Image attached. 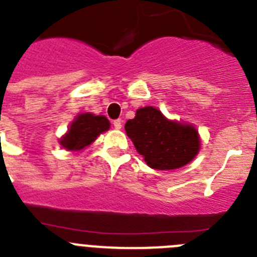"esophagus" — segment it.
Masks as SVG:
<instances>
[{
	"label": "esophagus",
	"mask_w": 257,
	"mask_h": 257,
	"mask_svg": "<svg viewBox=\"0 0 257 257\" xmlns=\"http://www.w3.org/2000/svg\"><path fill=\"white\" fill-rule=\"evenodd\" d=\"M113 126H114L115 130H121V128H122V121H121V119H115V121H113Z\"/></svg>",
	"instance_id": "1"
}]
</instances>
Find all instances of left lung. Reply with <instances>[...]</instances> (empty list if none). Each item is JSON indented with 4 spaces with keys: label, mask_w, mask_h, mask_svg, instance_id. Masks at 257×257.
Wrapping results in <instances>:
<instances>
[{
    "label": "left lung",
    "mask_w": 257,
    "mask_h": 257,
    "mask_svg": "<svg viewBox=\"0 0 257 257\" xmlns=\"http://www.w3.org/2000/svg\"><path fill=\"white\" fill-rule=\"evenodd\" d=\"M124 130L147 165L156 170L180 169L201 148L198 131L192 124L170 121L153 106L138 109Z\"/></svg>",
    "instance_id": "obj_1"
}]
</instances>
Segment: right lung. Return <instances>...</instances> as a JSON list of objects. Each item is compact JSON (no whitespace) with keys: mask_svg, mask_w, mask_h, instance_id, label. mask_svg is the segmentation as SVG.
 <instances>
[{"mask_svg":"<svg viewBox=\"0 0 257 257\" xmlns=\"http://www.w3.org/2000/svg\"><path fill=\"white\" fill-rule=\"evenodd\" d=\"M109 127L110 123L104 115L82 113L74 118L68 133L60 139V145L70 152L81 151L95 142L101 133L109 130Z\"/></svg>","mask_w":257,"mask_h":257,"instance_id":"obj_1","label":"right lung"}]
</instances>
